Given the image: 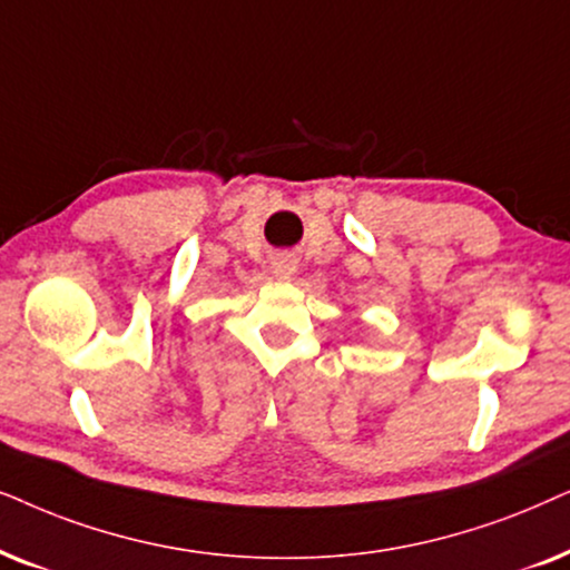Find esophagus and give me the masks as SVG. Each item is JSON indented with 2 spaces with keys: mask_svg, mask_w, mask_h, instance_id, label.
<instances>
[{
  "mask_svg": "<svg viewBox=\"0 0 570 570\" xmlns=\"http://www.w3.org/2000/svg\"><path fill=\"white\" fill-rule=\"evenodd\" d=\"M294 271H297V263H294L289 255H278L276 261H273V273L281 278H289Z\"/></svg>",
  "mask_w": 570,
  "mask_h": 570,
  "instance_id": "34e87169",
  "label": "esophagus"
}]
</instances>
